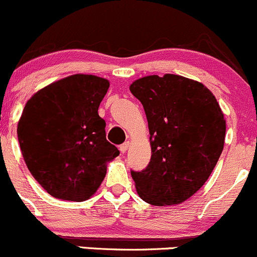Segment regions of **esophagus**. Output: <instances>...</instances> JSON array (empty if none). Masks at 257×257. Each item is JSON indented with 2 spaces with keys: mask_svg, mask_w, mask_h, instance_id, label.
<instances>
[{
  "mask_svg": "<svg viewBox=\"0 0 257 257\" xmlns=\"http://www.w3.org/2000/svg\"><path fill=\"white\" fill-rule=\"evenodd\" d=\"M128 147H129V141H126V143L122 144V145L119 146V151L122 153H125L126 150H128Z\"/></svg>",
  "mask_w": 257,
  "mask_h": 257,
  "instance_id": "1",
  "label": "esophagus"
}]
</instances>
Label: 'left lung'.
Here are the masks:
<instances>
[{
    "instance_id": "1",
    "label": "left lung",
    "mask_w": 257,
    "mask_h": 257,
    "mask_svg": "<svg viewBox=\"0 0 257 257\" xmlns=\"http://www.w3.org/2000/svg\"><path fill=\"white\" fill-rule=\"evenodd\" d=\"M149 123L151 161L132 170L140 198L152 205L185 202L205 184L223 150L226 122L216 99L199 82L178 75L133 82Z\"/></svg>"
}]
</instances>
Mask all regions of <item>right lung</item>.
I'll use <instances>...</instances> for the list:
<instances>
[{
	"mask_svg": "<svg viewBox=\"0 0 257 257\" xmlns=\"http://www.w3.org/2000/svg\"><path fill=\"white\" fill-rule=\"evenodd\" d=\"M107 79L72 75L47 85L26 102L18 123L23 157L51 196L83 202L106 175V162L119 155L106 140L100 102Z\"/></svg>",
	"mask_w": 257,
	"mask_h": 257,
	"instance_id": "1",
	"label": "right lung"
}]
</instances>
